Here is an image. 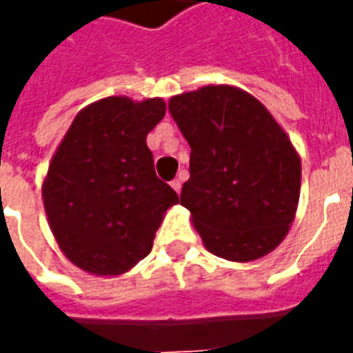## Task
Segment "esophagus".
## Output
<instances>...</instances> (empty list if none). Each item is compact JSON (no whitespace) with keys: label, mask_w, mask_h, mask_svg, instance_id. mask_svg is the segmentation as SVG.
<instances>
[{"label":"esophagus","mask_w":353,"mask_h":353,"mask_svg":"<svg viewBox=\"0 0 353 353\" xmlns=\"http://www.w3.org/2000/svg\"><path fill=\"white\" fill-rule=\"evenodd\" d=\"M172 189H174V191L177 192V194H179V192H181V179H174V181H172Z\"/></svg>","instance_id":"34e87169"}]
</instances>
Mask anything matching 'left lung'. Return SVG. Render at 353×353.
<instances>
[{"instance_id": "1", "label": "left lung", "mask_w": 353, "mask_h": 353, "mask_svg": "<svg viewBox=\"0 0 353 353\" xmlns=\"http://www.w3.org/2000/svg\"><path fill=\"white\" fill-rule=\"evenodd\" d=\"M168 109L191 145L181 206L208 252L261 259L288 236L301 194V159L270 111L230 85L172 96Z\"/></svg>"}]
</instances>
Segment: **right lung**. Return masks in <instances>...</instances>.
Returning a JSON list of instances; mask_svg holds the SVG:
<instances>
[{"label":"right lung","mask_w":353,"mask_h":353,"mask_svg":"<svg viewBox=\"0 0 353 353\" xmlns=\"http://www.w3.org/2000/svg\"><path fill=\"white\" fill-rule=\"evenodd\" d=\"M162 98L109 96L81 109L43 181V204L60 250L96 276H119L149 255L176 191L154 174L147 134Z\"/></svg>","instance_id":"1"}]
</instances>
